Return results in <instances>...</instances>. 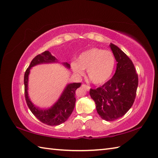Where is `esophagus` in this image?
<instances>
[{
  "label": "esophagus",
  "mask_w": 158,
  "mask_h": 158,
  "mask_svg": "<svg viewBox=\"0 0 158 158\" xmlns=\"http://www.w3.org/2000/svg\"><path fill=\"white\" fill-rule=\"evenodd\" d=\"M82 87H83V88H85L86 89H88V90H89V89H90V87L88 85H86V84H82Z\"/></svg>",
  "instance_id": "obj_1"
}]
</instances>
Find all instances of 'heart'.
Masks as SVG:
<instances>
[{
	"label": "heart",
	"instance_id": "1",
	"mask_svg": "<svg viewBox=\"0 0 158 158\" xmlns=\"http://www.w3.org/2000/svg\"><path fill=\"white\" fill-rule=\"evenodd\" d=\"M116 66L115 55L105 49L93 48L80 54L77 62L71 64L74 72L82 75L88 70L89 79L96 85L102 84L111 77Z\"/></svg>",
	"mask_w": 158,
	"mask_h": 158
}]
</instances>
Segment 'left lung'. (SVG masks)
<instances>
[{"mask_svg": "<svg viewBox=\"0 0 158 158\" xmlns=\"http://www.w3.org/2000/svg\"><path fill=\"white\" fill-rule=\"evenodd\" d=\"M110 48L117 61L115 75L101 87L90 89L89 94L101 118L112 122L123 116L132 106L139 78L129 57L112 43Z\"/></svg>", "mask_w": 158, "mask_h": 158, "instance_id": "obj_1", "label": "left lung"}]
</instances>
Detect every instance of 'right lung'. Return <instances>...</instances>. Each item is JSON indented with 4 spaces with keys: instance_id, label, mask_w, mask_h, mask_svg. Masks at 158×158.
Returning a JSON list of instances; mask_svg holds the SVG:
<instances>
[{
    "instance_id": "1",
    "label": "right lung",
    "mask_w": 158,
    "mask_h": 158,
    "mask_svg": "<svg viewBox=\"0 0 158 158\" xmlns=\"http://www.w3.org/2000/svg\"><path fill=\"white\" fill-rule=\"evenodd\" d=\"M56 58L49 52L45 51L35 56L24 74V95L26 103L30 110L36 118L43 123L49 126H58L68 119L71 115L75 105V92L81 85V83H73L66 86L59 100L48 109H39L32 105L28 96V79L31 67L39 64L49 63L56 61ZM66 67L70 68L68 63H64Z\"/></svg>"
}]
</instances>
